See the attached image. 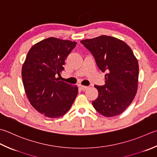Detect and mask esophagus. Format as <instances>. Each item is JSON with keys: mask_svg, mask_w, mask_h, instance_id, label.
Masks as SVG:
<instances>
[{"mask_svg": "<svg viewBox=\"0 0 157 157\" xmlns=\"http://www.w3.org/2000/svg\"><path fill=\"white\" fill-rule=\"evenodd\" d=\"M79 88H80L82 91H85L88 88V87L85 86H79Z\"/></svg>", "mask_w": 157, "mask_h": 157, "instance_id": "obj_1", "label": "esophagus"}]
</instances>
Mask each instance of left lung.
<instances>
[{
    "instance_id": "8db88e82",
    "label": "left lung",
    "mask_w": 157,
    "mask_h": 157,
    "mask_svg": "<svg viewBox=\"0 0 157 157\" xmlns=\"http://www.w3.org/2000/svg\"><path fill=\"white\" fill-rule=\"evenodd\" d=\"M90 51L101 71L105 72V84L95 85L99 92L92 103L106 117L121 114L130 105L137 90L139 64L131 48L112 36L102 35L81 41Z\"/></svg>"
}]
</instances>
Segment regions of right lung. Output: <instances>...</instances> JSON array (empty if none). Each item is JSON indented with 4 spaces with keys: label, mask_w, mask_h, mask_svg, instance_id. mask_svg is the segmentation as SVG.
Returning <instances> with one entry per match:
<instances>
[{
    "label": "right lung",
    "mask_w": 157,
    "mask_h": 157,
    "mask_svg": "<svg viewBox=\"0 0 157 157\" xmlns=\"http://www.w3.org/2000/svg\"><path fill=\"white\" fill-rule=\"evenodd\" d=\"M77 43L50 37L30 48L21 69L23 84L30 104L48 118L69 111L78 93L77 86L60 81L64 60Z\"/></svg>",
    "instance_id": "obj_1"
}]
</instances>
